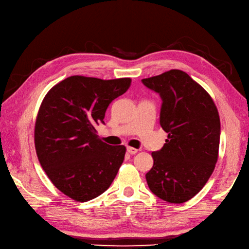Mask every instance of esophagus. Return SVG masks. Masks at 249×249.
<instances>
[{"mask_svg": "<svg viewBox=\"0 0 249 249\" xmlns=\"http://www.w3.org/2000/svg\"><path fill=\"white\" fill-rule=\"evenodd\" d=\"M126 150H127V153L131 154V155H135V154H136V153L138 152L137 148L132 147V146H127V147H126Z\"/></svg>", "mask_w": 249, "mask_h": 249, "instance_id": "obj_1", "label": "esophagus"}]
</instances>
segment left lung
I'll return each mask as SVG.
<instances>
[{"label":"left lung","instance_id":"8db88e82","mask_svg":"<svg viewBox=\"0 0 249 249\" xmlns=\"http://www.w3.org/2000/svg\"><path fill=\"white\" fill-rule=\"evenodd\" d=\"M163 101L160 124L168 133L154 152L146 182L158 197L182 203L195 196L212 176L218 160L220 118L211 95L189 74L170 70L142 79Z\"/></svg>","mask_w":249,"mask_h":249}]
</instances>
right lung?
Listing matches in <instances>:
<instances>
[{
    "label": "right lung",
    "instance_id": "obj_1",
    "mask_svg": "<svg viewBox=\"0 0 249 249\" xmlns=\"http://www.w3.org/2000/svg\"><path fill=\"white\" fill-rule=\"evenodd\" d=\"M131 82L71 76L52 87L41 102L34 129L36 154L51 182L72 200L99 196L122 166L125 146L107 144L95 126Z\"/></svg>",
    "mask_w": 249,
    "mask_h": 249
}]
</instances>
